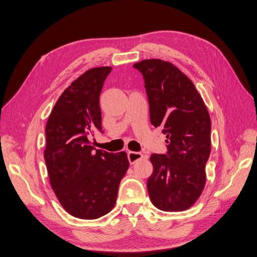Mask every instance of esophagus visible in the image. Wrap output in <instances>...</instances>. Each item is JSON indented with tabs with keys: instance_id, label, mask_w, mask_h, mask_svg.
I'll return each instance as SVG.
<instances>
[{
	"instance_id": "1",
	"label": "esophagus",
	"mask_w": 257,
	"mask_h": 257,
	"mask_svg": "<svg viewBox=\"0 0 257 257\" xmlns=\"http://www.w3.org/2000/svg\"><path fill=\"white\" fill-rule=\"evenodd\" d=\"M143 154L141 153H137V152H128V160L130 162V164L136 163L138 160L143 158Z\"/></svg>"
}]
</instances>
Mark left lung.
<instances>
[{
    "mask_svg": "<svg viewBox=\"0 0 257 257\" xmlns=\"http://www.w3.org/2000/svg\"><path fill=\"white\" fill-rule=\"evenodd\" d=\"M144 78L151 122L167 136V154H153L147 179L152 203L163 211H183L200 197L206 183L211 122L192 81L162 60L134 65Z\"/></svg>",
    "mask_w": 257,
    "mask_h": 257,
    "instance_id": "8db88e82",
    "label": "left lung"
}]
</instances>
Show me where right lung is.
Segmentation results:
<instances>
[{
  "mask_svg": "<svg viewBox=\"0 0 257 257\" xmlns=\"http://www.w3.org/2000/svg\"><path fill=\"white\" fill-rule=\"evenodd\" d=\"M111 67L89 69L66 88L46 126L45 161L53 191L71 216L93 220L110 212L129 168L127 154L95 150L100 131L99 96Z\"/></svg>",
  "mask_w": 257,
  "mask_h": 257,
  "instance_id": "obj_1",
  "label": "right lung"
}]
</instances>
